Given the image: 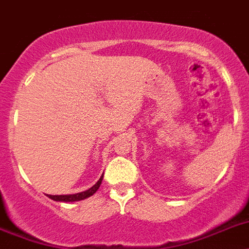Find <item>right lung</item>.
<instances>
[{
    "mask_svg": "<svg viewBox=\"0 0 249 249\" xmlns=\"http://www.w3.org/2000/svg\"><path fill=\"white\" fill-rule=\"evenodd\" d=\"M103 180V176L99 178L95 185L93 187H90L89 190L87 191H83L79 192V194H74V195H48L49 198H52L54 201H60V202H74V201H80V200H84V198H88L90 197L91 195H94L95 192L98 191V189L100 187V183H102Z\"/></svg>",
    "mask_w": 249,
    "mask_h": 249,
    "instance_id": "1",
    "label": "right lung"
}]
</instances>
